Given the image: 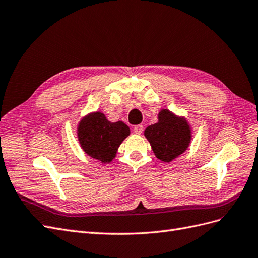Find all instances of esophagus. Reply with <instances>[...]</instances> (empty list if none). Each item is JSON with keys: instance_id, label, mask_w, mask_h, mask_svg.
Segmentation results:
<instances>
[{"instance_id": "esophagus-1", "label": "esophagus", "mask_w": 258, "mask_h": 258, "mask_svg": "<svg viewBox=\"0 0 258 258\" xmlns=\"http://www.w3.org/2000/svg\"><path fill=\"white\" fill-rule=\"evenodd\" d=\"M143 131H144V126L141 125V124H138V125H136L135 127H134V132L136 133V134H141V133H143Z\"/></svg>"}]
</instances>
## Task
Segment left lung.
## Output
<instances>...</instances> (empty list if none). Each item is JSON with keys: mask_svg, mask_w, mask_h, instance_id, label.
Listing matches in <instances>:
<instances>
[{"mask_svg": "<svg viewBox=\"0 0 258 258\" xmlns=\"http://www.w3.org/2000/svg\"><path fill=\"white\" fill-rule=\"evenodd\" d=\"M157 119V123L145 130V136L157 159L169 163L188 148L192 131L184 117H178L168 109H162Z\"/></svg>", "mask_w": 258, "mask_h": 258, "instance_id": "8db88e82", "label": "left lung"}]
</instances>
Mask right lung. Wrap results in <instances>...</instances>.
Masks as SVG:
<instances>
[{
    "label": "right lung",
    "instance_id": "obj_1",
    "mask_svg": "<svg viewBox=\"0 0 258 258\" xmlns=\"http://www.w3.org/2000/svg\"><path fill=\"white\" fill-rule=\"evenodd\" d=\"M130 127L122 121L110 122L102 112H91L78 124L80 147L92 159L110 163L122 141L130 135Z\"/></svg>",
    "mask_w": 258,
    "mask_h": 258
}]
</instances>
